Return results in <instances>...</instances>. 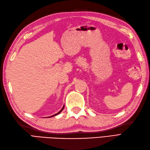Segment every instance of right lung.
Wrapping results in <instances>:
<instances>
[{"label": "right lung", "instance_id": "obj_1", "mask_svg": "<svg viewBox=\"0 0 150 150\" xmlns=\"http://www.w3.org/2000/svg\"><path fill=\"white\" fill-rule=\"evenodd\" d=\"M64 106H63V108H62V109H61V110L59 111V112H57V113H56V114H54V115H52V116H49V117H46V118H51V117H53V116H56V115H59L60 114V113L62 112V110H63V109H64Z\"/></svg>", "mask_w": 150, "mask_h": 150}]
</instances>
